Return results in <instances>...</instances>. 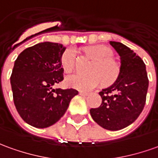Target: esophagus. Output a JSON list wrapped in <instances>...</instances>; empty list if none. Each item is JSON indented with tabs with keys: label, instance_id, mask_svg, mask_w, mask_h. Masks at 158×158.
Here are the masks:
<instances>
[{
	"label": "esophagus",
	"instance_id": "1",
	"mask_svg": "<svg viewBox=\"0 0 158 158\" xmlns=\"http://www.w3.org/2000/svg\"><path fill=\"white\" fill-rule=\"evenodd\" d=\"M79 94H80V95H81V96H84V97H85V96H88L89 94L86 93V92H82V91H80V92H79Z\"/></svg>",
	"mask_w": 158,
	"mask_h": 158
}]
</instances>
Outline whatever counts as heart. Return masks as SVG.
I'll return each mask as SVG.
<instances>
[{
    "label": "heart",
    "mask_w": 158,
    "mask_h": 158,
    "mask_svg": "<svg viewBox=\"0 0 158 158\" xmlns=\"http://www.w3.org/2000/svg\"><path fill=\"white\" fill-rule=\"evenodd\" d=\"M86 53L94 59V63L89 70V75H69L65 78V84L81 91H90L101 84L110 86L118 79L120 72L119 65L112 58L114 52L105 45H93L86 49ZM76 63V51L67 49L61 56L62 68L66 72L74 69Z\"/></svg>",
    "instance_id": "b5f03b06"
}]
</instances>
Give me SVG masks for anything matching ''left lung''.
Returning a JSON list of instances; mask_svg holds the SVG:
<instances>
[{
	"instance_id": "1",
	"label": "left lung",
	"mask_w": 158,
	"mask_h": 158,
	"mask_svg": "<svg viewBox=\"0 0 158 158\" xmlns=\"http://www.w3.org/2000/svg\"><path fill=\"white\" fill-rule=\"evenodd\" d=\"M110 44L120 56V72L109 88L102 89V105L90 114L99 126L110 131L128 127L142 113L146 102L149 80L145 64L135 52L119 42Z\"/></svg>"
}]
</instances>
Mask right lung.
<instances>
[{
  "label": "right lung",
  "instance_id": "right-lung-1",
  "mask_svg": "<svg viewBox=\"0 0 158 158\" xmlns=\"http://www.w3.org/2000/svg\"><path fill=\"white\" fill-rule=\"evenodd\" d=\"M66 48L51 42L27 48L15 60L10 77L13 99L19 116L27 124L45 128L57 122L78 91L54 89L64 80L61 56Z\"/></svg>",
  "mask_w": 158,
  "mask_h": 158
}]
</instances>
